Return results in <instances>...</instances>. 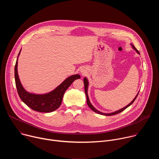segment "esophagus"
Segmentation results:
<instances>
[{
  "label": "esophagus",
  "instance_id": "34e87169",
  "mask_svg": "<svg viewBox=\"0 0 159 159\" xmlns=\"http://www.w3.org/2000/svg\"><path fill=\"white\" fill-rule=\"evenodd\" d=\"M81 73H82V74H84V71H82V72H81Z\"/></svg>",
  "mask_w": 159,
  "mask_h": 159
}]
</instances>
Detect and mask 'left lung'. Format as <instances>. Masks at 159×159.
I'll list each match as a JSON object with an SVG mask.
<instances>
[{
    "mask_svg": "<svg viewBox=\"0 0 159 159\" xmlns=\"http://www.w3.org/2000/svg\"><path fill=\"white\" fill-rule=\"evenodd\" d=\"M131 47H132V48L137 52V53H139V55H140V53H139V52L136 49V48L134 47V46L133 44H131ZM84 89H85V96H86V98H87V105H88V106L93 111H94V112H97V113H98V114H99V115H104V116H112V115H116V114H118V113H120V112H122L123 111H124L125 109H126L128 107H129L130 105H131L132 104H133V102L134 101V100L136 99V98H137V96H138V94H139V93H138V94H137V96H135V98L133 99V100L129 103V104H128L126 106H125V107H124L123 108H122V109H119V110H118V111H115V112H111V113H104V112H101V111H98V109H96L93 105H92V104L90 103V101H89V96H88V93H87V90H88V86H89V82H88V80H87V79L86 78V77H84Z\"/></svg>",
    "mask_w": 159,
    "mask_h": 159,
    "instance_id": "1",
    "label": "left lung"
}]
</instances>
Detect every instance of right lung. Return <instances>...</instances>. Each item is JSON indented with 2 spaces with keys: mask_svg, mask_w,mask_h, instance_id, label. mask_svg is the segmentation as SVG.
Segmentation results:
<instances>
[{
  "mask_svg": "<svg viewBox=\"0 0 159 159\" xmlns=\"http://www.w3.org/2000/svg\"><path fill=\"white\" fill-rule=\"evenodd\" d=\"M20 51L21 49L18 54L14 69L16 85L19 98L28 107L38 112H51L57 109L61 104L63 94L66 90L70 87L75 80L80 78V75H73L66 78L57 87L48 93L36 94L28 93L22 87L17 72V61Z\"/></svg>",
  "mask_w": 159,
  "mask_h": 159,
  "instance_id": "1",
  "label": "right lung"
}]
</instances>
